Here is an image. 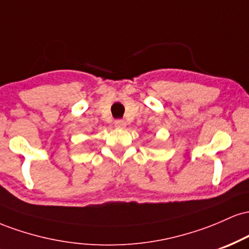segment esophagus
<instances>
[{"label":"esophagus","mask_w":249,"mask_h":249,"mask_svg":"<svg viewBox=\"0 0 249 249\" xmlns=\"http://www.w3.org/2000/svg\"><path fill=\"white\" fill-rule=\"evenodd\" d=\"M125 121H123V119H117V121H115V126L117 128H124L125 127Z\"/></svg>","instance_id":"34e87169"}]
</instances>
